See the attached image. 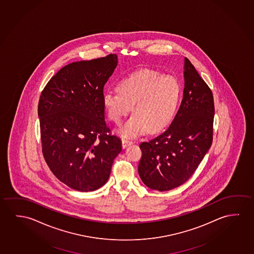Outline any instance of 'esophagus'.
<instances>
[{"label":"esophagus","mask_w":254,"mask_h":254,"mask_svg":"<svg viewBox=\"0 0 254 254\" xmlns=\"http://www.w3.org/2000/svg\"><path fill=\"white\" fill-rule=\"evenodd\" d=\"M121 141H122V147L124 148H127L128 145L132 144V143H133V141L128 140V139H122Z\"/></svg>","instance_id":"34e87169"}]
</instances>
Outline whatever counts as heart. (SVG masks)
<instances>
[{
	"instance_id": "heart-1",
	"label": "heart",
	"mask_w": 254,
	"mask_h": 254,
	"mask_svg": "<svg viewBox=\"0 0 254 254\" xmlns=\"http://www.w3.org/2000/svg\"><path fill=\"white\" fill-rule=\"evenodd\" d=\"M117 90L106 91L103 103L111 121L117 125L132 107L133 115L121 130L127 137L136 136L146 128L149 133H156L168 125L175 114L181 91L176 77L149 68L121 79Z\"/></svg>"
}]
</instances>
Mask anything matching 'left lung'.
<instances>
[{"label": "left lung", "instance_id": "8db88e82", "mask_svg": "<svg viewBox=\"0 0 254 254\" xmlns=\"http://www.w3.org/2000/svg\"><path fill=\"white\" fill-rule=\"evenodd\" d=\"M183 98L167 129L140 144L142 182L164 191L187 182L213 141L215 103L210 88L185 57Z\"/></svg>", "mask_w": 254, "mask_h": 254}]
</instances>
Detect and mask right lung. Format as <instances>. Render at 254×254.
<instances>
[{"instance_id":"add662e5","label":"right lung","mask_w":254,"mask_h":254,"mask_svg":"<svg viewBox=\"0 0 254 254\" xmlns=\"http://www.w3.org/2000/svg\"><path fill=\"white\" fill-rule=\"evenodd\" d=\"M116 55L70 63L52 77L39 98L42 153L60 181L80 191L103 187L122 149L105 121L104 87Z\"/></svg>"}]
</instances>
